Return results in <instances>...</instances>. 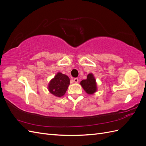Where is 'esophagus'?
<instances>
[{"instance_id":"esophagus-1","label":"esophagus","mask_w":146,"mask_h":146,"mask_svg":"<svg viewBox=\"0 0 146 146\" xmlns=\"http://www.w3.org/2000/svg\"><path fill=\"white\" fill-rule=\"evenodd\" d=\"M74 82L75 83H77V82H78V79L77 78H75L74 79Z\"/></svg>"}]
</instances>
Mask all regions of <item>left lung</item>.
Masks as SVG:
<instances>
[{
    "label": "left lung",
    "instance_id": "1",
    "mask_svg": "<svg viewBox=\"0 0 146 146\" xmlns=\"http://www.w3.org/2000/svg\"><path fill=\"white\" fill-rule=\"evenodd\" d=\"M80 85L87 94L92 95L98 91L96 80L93 74H88L87 78L80 82Z\"/></svg>",
    "mask_w": 146,
    "mask_h": 146
}]
</instances>
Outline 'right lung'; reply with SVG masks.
Instances as JSON below:
<instances>
[{
	"mask_svg": "<svg viewBox=\"0 0 146 146\" xmlns=\"http://www.w3.org/2000/svg\"><path fill=\"white\" fill-rule=\"evenodd\" d=\"M70 85V79L65 74L58 72L48 84V90L55 97L63 96Z\"/></svg>",
	"mask_w": 146,
	"mask_h": 146,
	"instance_id": "add662e5",
	"label": "right lung"
}]
</instances>
